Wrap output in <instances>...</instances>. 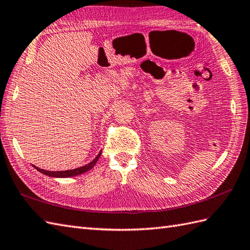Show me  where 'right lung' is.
I'll use <instances>...</instances> for the list:
<instances>
[{
	"label": "right lung",
	"mask_w": 250,
	"mask_h": 250,
	"mask_svg": "<svg viewBox=\"0 0 250 250\" xmlns=\"http://www.w3.org/2000/svg\"><path fill=\"white\" fill-rule=\"evenodd\" d=\"M101 155V152L99 153V154L96 156V158L94 159V161H92L89 164L83 166V167H80V168H76L74 170H66V171H47V170H43V169H40L38 167H34L41 172V173L45 174V175H48V176H53V177H70V176H76V175H79V174H82V173H85V172L91 170L94 166L96 165V163H97V161L99 159Z\"/></svg>",
	"instance_id": "1"
}]
</instances>
